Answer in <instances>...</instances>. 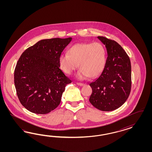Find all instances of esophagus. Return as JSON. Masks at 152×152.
<instances>
[{
	"instance_id": "esophagus-1",
	"label": "esophagus",
	"mask_w": 152,
	"mask_h": 152,
	"mask_svg": "<svg viewBox=\"0 0 152 152\" xmlns=\"http://www.w3.org/2000/svg\"><path fill=\"white\" fill-rule=\"evenodd\" d=\"M76 84L78 86H82L83 85H84V83H77Z\"/></svg>"
}]
</instances>
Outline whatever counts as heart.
<instances>
[{
	"label": "heart",
	"mask_w": 152,
	"mask_h": 152,
	"mask_svg": "<svg viewBox=\"0 0 152 152\" xmlns=\"http://www.w3.org/2000/svg\"><path fill=\"white\" fill-rule=\"evenodd\" d=\"M105 63L106 50L100 42L75 44L69 49L68 54H62L59 57L60 68L66 74H72L78 64L80 69L76 76L80 80L98 77Z\"/></svg>",
	"instance_id": "obj_1"
}]
</instances>
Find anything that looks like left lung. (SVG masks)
Listing matches in <instances>:
<instances>
[{
  "mask_svg": "<svg viewBox=\"0 0 152 152\" xmlns=\"http://www.w3.org/2000/svg\"><path fill=\"white\" fill-rule=\"evenodd\" d=\"M97 38L105 45L107 57L102 73L90 83L92 91L89 101L100 110H114L124 103L130 93V60L116 42L102 36Z\"/></svg>",
  "mask_w": 152,
  "mask_h": 152,
  "instance_id": "obj_1",
  "label": "left lung"
}]
</instances>
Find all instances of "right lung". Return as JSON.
<instances>
[{"instance_id": "obj_1", "label": "right lung", "mask_w": 152, "mask_h": 152, "mask_svg": "<svg viewBox=\"0 0 152 152\" xmlns=\"http://www.w3.org/2000/svg\"><path fill=\"white\" fill-rule=\"evenodd\" d=\"M72 38L42 39L26 50L14 74L16 92L28 110L46 114L59 105L71 80L60 69L59 57Z\"/></svg>"}]
</instances>
